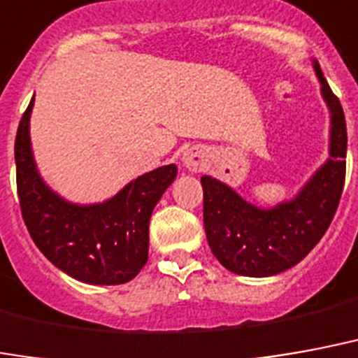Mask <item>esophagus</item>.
<instances>
[{
    "label": "esophagus",
    "instance_id": "obj_1",
    "mask_svg": "<svg viewBox=\"0 0 358 358\" xmlns=\"http://www.w3.org/2000/svg\"><path fill=\"white\" fill-rule=\"evenodd\" d=\"M182 161H184V165H186V169H189V171L197 172L203 166V155H201L195 148H192V150H187V152H184V155H182Z\"/></svg>",
    "mask_w": 358,
    "mask_h": 358
}]
</instances>
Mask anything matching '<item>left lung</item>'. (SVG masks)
Returning a JSON list of instances; mask_svg holds the SVG:
<instances>
[{
  "label": "left lung",
  "mask_w": 358,
  "mask_h": 358,
  "mask_svg": "<svg viewBox=\"0 0 358 358\" xmlns=\"http://www.w3.org/2000/svg\"><path fill=\"white\" fill-rule=\"evenodd\" d=\"M313 68L330 110V157L294 199L260 208L220 180L201 178L206 241L233 273L271 277L296 266L322 239L340 205L348 153L345 115L317 60Z\"/></svg>",
  "instance_id": "obj_1"
}]
</instances>
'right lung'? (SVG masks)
I'll use <instances>...</instances> for the list:
<instances>
[{"label":"right lung","mask_w":358,"mask_h":358,"mask_svg":"<svg viewBox=\"0 0 358 358\" xmlns=\"http://www.w3.org/2000/svg\"><path fill=\"white\" fill-rule=\"evenodd\" d=\"M24 112L15 140L17 189L24 224L52 266L89 285H123L148 262L150 218L176 178V165L159 166L127 184L112 199L76 205L39 176L30 144V113Z\"/></svg>","instance_id":"right-lung-1"}]
</instances>
